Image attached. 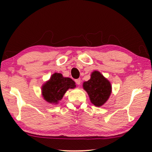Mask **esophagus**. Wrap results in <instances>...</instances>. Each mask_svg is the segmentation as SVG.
Returning <instances> with one entry per match:
<instances>
[{
    "instance_id": "esophagus-1",
    "label": "esophagus",
    "mask_w": 152,
    "mask_h": 152,
    "mask_svg": "<svg viewBox=\"0 0 152 152\" xmlns=\"http://www.w3.org/2000/svg\"><path fill=\"white\" fill-rule=\"evenodd\" d=\"M75 82H76V83L77 85H80V83H81L80 79H76V80H75Z\"/></svg>"
}]
</instances>
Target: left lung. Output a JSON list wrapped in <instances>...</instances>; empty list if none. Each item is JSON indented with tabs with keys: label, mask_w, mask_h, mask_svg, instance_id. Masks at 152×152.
<instances>
[{
	"label": "left lung",
	"mask_w": 152,
	"mask_h": 152,
	"mask_svg": "<svg viewBox=\"0 0 152 152\" xmlns=\"http://www.w3.org/2000/svg\"><path fill=\"white\" fill-rule=\"evenodd\" d=\"M91 100L95 107H101L109 99L112 92V86L107 78L99 71L92 72L91 78L84 82L82 84Z\"/></svg>",
	"instance_id": "left-lung-1"
}]
</instances>
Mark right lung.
I'll return each mask as SVG.
<instances>
[{
	"label": "right lung",
	"mask_w": 152,
	"mask_h": 152,
	"mask_svg": "<svg viewBox=\"0 0 152 152\" xmlns=\"http://www.w3.org/2000/svg\"><path fill=\"white\" fill-rule=\"evenodd\" d=\"M76 84L70 78L64 77L56 72L51 76L42 87L43 99L50 104H58L68 89L76 88Z\"/></svg>",
	"instance_id": "obj_1"
}]
</instances>
